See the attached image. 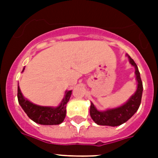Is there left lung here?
<instances>
[{"label":"left lung","mask_w":158,"mask_h":158,"mask_svg":"<svg viewBox=\"0 0 158 158\" xmlns=\"http://www.w3.org/2000/svg\"><path fill=\"white\" fill-rule=\"evenodd\" d=\"M129 58V61L135 69V78L137 81V89L128 101L123 105L115 108L106 109L105 110H99L96 108L93 102L90 106V115L94 122L99 125H108V126H118L126 122L135 115L139 107L143 94V83L140 78V73L138 69L137 64L134 60L126 54Z\"/></svg>","instance_id":"8db88e82"}]
</instances>
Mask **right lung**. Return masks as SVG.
Instances as JSON below:
<instances>
[{"instance_id": "right-lung-1", "label": "right lung", "mask_w": 158, "mask_h": 158, "mask_svg": "<svg viewBox=\"0 0 158 158\" xmlns=\"http://www.w3.org/2000/svg\"><path fill=\"white\" fill-rule=\"evenodd\" d=\"M24 68L23 69V71ZM22 71V72H23ZM72 90H66L61 102L57 106H45L31 102L21 93L18 84V101L21 107L28 117L34 122L44 125H60L66 115V104L71 96Z\"/></svg>"}]
</instances>
